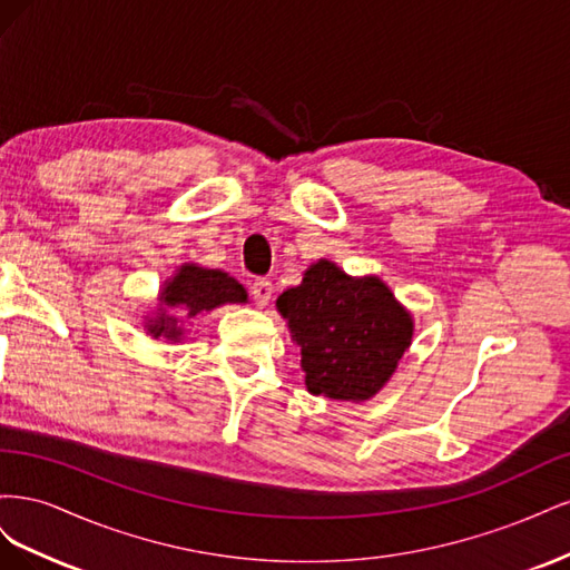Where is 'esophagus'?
I'll return each instance as SVG.
<instances>
[{
  "label": "esophagus",
  "instance_id": "1",
  "mask_svg": "<svg viewBox=\"0 0 570 570\" xmlns=\"http://www.w3.org/2000/svg\"><path fill=\"white\" fill-rule=\"evenodd\" d=\"M252 297H254L256 306L264 308L271 302V297H273V283L266 281V278H256L252 283Z\"/></svg>",
  "mask_w": 570,
  "mask_h": 570
}]
</instances>
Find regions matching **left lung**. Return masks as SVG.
<instances>
[{"instance_id":"1","label":"left lung","mask_w":570,"mask_h":570,"mask_svg":"<svg viewBox=\"0 0 570 570\" xmlns=\"http://www.w3.org/2000/svg\"><path fill=\"white\" fill-rule=\"evenodd\" d=\"M278 312L302 347L308 392L331 400H371L413 335L411 316L381 281H354L325 258L304 273L299 287L283 292Z\"/></svg>"}]
</instances>
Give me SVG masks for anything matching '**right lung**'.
I'll return each mask as SVG.
<instances>
[{"label": "right lung", "mask_w": 570, "mask_h": 570, "mask_svg": "<svg viewBox=\"0 0 570 570\" xmlns=\"http://www.w3.org/2000/svg\"><path fill=\"white\" fill-rule=\"evenodd\" d=\"M228 302H247L245 287L235 278H230L228 273L199 268L195 264H185L180 273H176V278L168 281L161 292V304L174 308L176 314L180 308L187 316L212 312V308ZM149 333H154V337L164 335L168 340H178L183 331L178 327L176 316H168L166 312H161V316L154 321V325H149Z\"/></svg>", "instance_id": "right-lung-1"}]
</instances>
